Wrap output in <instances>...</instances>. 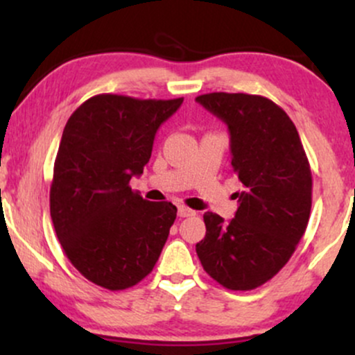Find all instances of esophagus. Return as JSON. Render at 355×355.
<instances>
[{"label":"esophagus","instance_id":"34e87169","mask_svg":"<svg viewBox=\"0 0 355 355\" xmlns=\"http://www.w3.org/2000/svg\"><path fill=\"white\" fill-rule=\"evenodd\" d=\"M191 215H195L193 210L187 209V207H178V217L180 218H185V217H191Z\"/></svg>","mask_w":355,"mask_h":355}]
</instances>
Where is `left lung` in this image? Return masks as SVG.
<instances>
[{
	"label": "left lung",
	"instance_id": "8db88e82",
	"mask_svg": "<svg viewBox=\"0 0 355 355\" xmlns=\"http://www.w3.org/2000/svg\"><path fill=\"white\" fill-rule=\"evenodd\" d=\"M230 133L232 168L243 190L225 222L205 211L197 255L211 279L230 291H252L288 262L307 229L312 173L295 125L259 95L207 93L195 98Z\"/></svg>",
	"mask_w": 355,
	"mask_h": 355
}]
</instances>
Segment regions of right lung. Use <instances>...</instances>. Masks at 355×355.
<instances>
[{
    "label": "right lung",
    "mask_w": 355,
    "mask_h": 355,
    "mask_svg": "<svg viewBox=\"0 0 355 355\" xmlns=\"http://www.w3.org/2000/svg\"><path fill=\"white\" fill-rule=\"evenodd\" d=\"M183 98L96 95L68 118L53 170L50 214L64 254L89 282L123 291L162 254L177 207L130 189L152 157L157 130Z\"/></svg>",
    "instance_id": "right-lung-1"
}]
</instances>
